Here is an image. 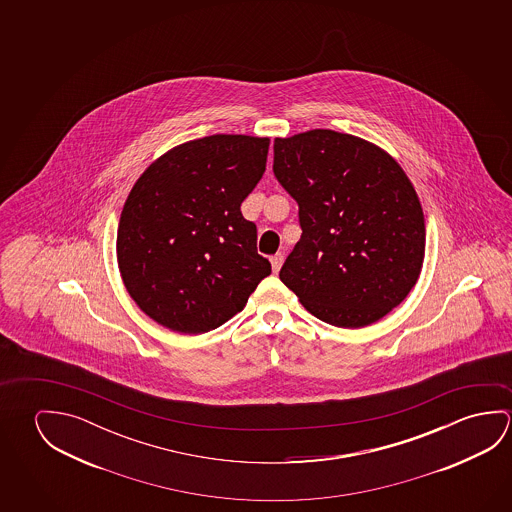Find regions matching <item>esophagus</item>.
Segmentation results:
<instances>
[{
  "mask_svg": "<svg viewBox=\"0 0 512 512\" xmlns=\"http://www.w3.org/2000/svg\"><path fill=\"white\" fill-rule=\"evenodd\" d=\"M282 264H284V255H282V253H277V255H273V257H271V268H273L275 273L280 271Z\"/></svg>",
  "mask_w": 512,
  "mask_h": 512,
  "instance_id": "1",
  "label": "esophagus"
}]
</instances>
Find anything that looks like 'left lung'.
Here are the masks:
<instances>
[{"mask_svg": "<svg viewBox=\"0 0 512 512\" xmlns=\"http://www.w3.org/2000/svg\"><path fill=\"white\" fill-rule=\"evenodd\" d=\"M273 173L298 203L302 237L280 280L328 325L384 318L418 282L425 218L400 164L334 130L275 139Z\"/></svg>", "mask_w": 512, "mask_h": 512, "instance_id": "8db88e82", "label": "left lung"}]
</instances>
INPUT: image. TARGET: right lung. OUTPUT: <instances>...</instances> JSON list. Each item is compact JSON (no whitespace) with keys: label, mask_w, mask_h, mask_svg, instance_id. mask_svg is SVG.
Instances as JSON below:
<instances>
[{"label":"right lung","mask_w":512,"mask_h":512,"mask_svg":"<svg viewBox=\"0 0 512 512\" xmlns=\"http://www.w3.org/2000/svg\"><path fill=\"white\" fill-rule=\"evenodd\" d=\"M268 150V137L209 135L162 155L132 187L119 219V271L162 327H221L271 273L255 223L241 214Z\"/></svg>","instance_id":"right-lung-1"}]
</instances>
